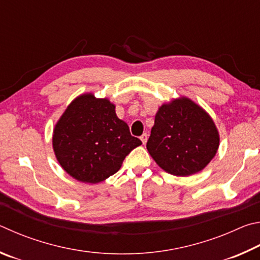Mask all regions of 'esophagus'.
<instances>
[{"mask_svg":"<svg viewBox=\"0 0 260 260\" xmlns=\"http://www.w3.org/2000/svg\"><path fill=\"white\" fill-rule=\"evenodd\" d=\"M147 134H143L142 136H140V140H142V142H143V144L145 145V144H146V142H147Z\"/></svg>","mask_w":260,"mask_h":260,"instance_id":"obj_1","label":"esophagus"}]
</instances>
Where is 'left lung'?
Instances as JSON below:
<instances>
[{
  "instance_id": "left-lung-1",
  "label": "left lung",
  "mask_w": 260,
  "mask_h": 260,
  "mask_svg": "<svg viewBox=\"0 0 260 260\" xmlns=\"http://www.w3.org/2000/svg\"><path fill=\"white\" fill-rule=\"evenodd\" d=\"M218 146L219 135L211 117L185 97L158 108L146 145L163 170L181 177L204 169Z\"/></svg>"
}]
</instances>
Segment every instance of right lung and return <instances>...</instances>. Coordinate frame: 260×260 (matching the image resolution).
<instances>
[{"mask_svg":"<svg viewBox=\"0 0 260 260\" xmlns=\"http://www.w3.org/2000/svg\"><path fill=\"white\" fill-rule=\"evenodd\" d=\"M58 162L68 175L97 184L120 170L134 148L142 145L116 116L108 99L82 94L73 100L57 122L52 138Z\"/></svg>","mask_w":260,"mask_h":260,"instance_id":"obj_1","label":"right lung"}]
</instances>
